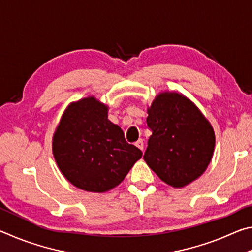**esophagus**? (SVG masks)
I'll return each instance as SVG.
<instances>
[{
	"label": "esophagus",
	"instance_id": "34e87169",
	"mask_svg": "<svg viewBox=\"0 0 252 252\" xmlns=\"http://www.w3.org/2000/svg\"><path fill=\"white\" fill-rule=\"evenodd\" d=\"M135 146L138 147V148L140 149V150L143 151V140H142V139H139L138 141L135 142Z\"/></svg>",
	"mask_w": 252,
	"mask_h": 252
}]
</instances>
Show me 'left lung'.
Returning <instances> with one entry per match:
<instances>
[{
  "mask_svg": "<svg viewBox=\"0 0 252 252\" xmlns=\"http://www.w3.org/2000/svg\"><path fill=\"white\" fill-rule=\"evenodd\" d=\"M152 134L143 159L162 181L181 188L206 171L215 132L199 109L178 93H161L148 110Z\"/></svg>",
  "mask_w": 252,
  "mask_h": 252,
  "instance_id": "obj_1",
  "label": "left lung"
}]
</instances>
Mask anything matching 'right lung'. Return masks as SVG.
Wrapping results in <instances>:
<instances>
[{
	"label": "right lung",
	"instance_id": "add662e5",
	"mask_svg": "<svg viewBox=\"0 0 252 252\" xmlns=\"http://www.w3.org/2000/svg\"><path fill=\"white\" fill-rule=\"evenodd\" d=\"M53 155L67 180L90 192H105L142 157L126 141L120 126L108 120V108L94 97L72 103L53 136Z\"/></svg>",
	"mask_w": 252,
	"mask_h": 252
}]
</instances>
